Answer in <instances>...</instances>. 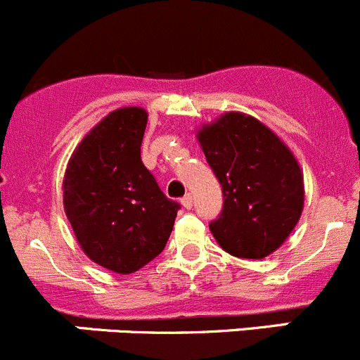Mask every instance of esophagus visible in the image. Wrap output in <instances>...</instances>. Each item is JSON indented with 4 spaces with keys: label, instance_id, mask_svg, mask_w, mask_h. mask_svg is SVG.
<instances>
[{
    "label": "esophagus",
    "instance_id": "1",
    "mask_svg": "<svg viewBox=\"0 0 360 360\" xmlns=\"http://www.w3.org/2000/svg\"><path fill=\"white\" fill-rule=\"evenodd\" d=\"M181 204H183V207H186V210H190L191 206H193V197H191V193H186V195L181 199Z\"/></svg>",
    "mask_w": 360,
    "mask_h": 360
}]
</instances>
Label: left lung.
<instances>
[{"mask_svg": "<svg viewBox=\"0 0 360 360\" xmlns=\"http://www.w3.org/2000/svg\"><path fill=\"white\" fill-rule=\"evenodd\" d=\"M221 184L224 206L210 224L231 256L261 259L277 250L304 207V177L293 153L250 115L229 112L197 134Z\"/></svg>", "mask_w": 360, "mask_h": 360, "instance_id": "left-lung-1", "label": "left lung"}]
</instances>
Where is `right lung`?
<instances>
[{"mask_svg":"<svg viewBox=\"0 0 360 360\" xmlns=\"http://www.w3.org/2000/svg\"><path fill=\"white\" fill-rule=\"evenodd\" d=\"M146 126V110L112 112L76 147L63 177L76 240L94 263L115 274H133L161 254L181 207L142 163Z\"/></svg>","mask_w":360,"mask_h":360,"instance_id":"right-lung-1","label":"right lung"}]
</instances>
